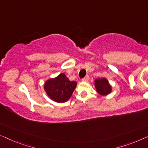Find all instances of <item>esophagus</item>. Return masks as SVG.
Returning <instances> with one entry per match:
<instances>
[{"mask_svg": "<svg viewBox=\"0 0 148 148\" xmlns=\"http://www.w3.org/2000/svg\"><path fill=\"white\" fill-rule=\"evenodd\" d=\"M89 79H90V77H89V76H88V75H87V76H86L84 78L82 79V80L85 81V82H87V81L89 80Z\"/></svg>", "mask_w": 148, "mask_h": 148, "instance_id": "34e87169", "label": "esophagus"}]
</instances>
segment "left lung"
I'll return each instance as SVG.
<instances>
[{"instance_id": "8db88e82", "label": "left lung", "mask_w": 148, "mask_h": 148, "mask_svg": "<svg viewBox=\"0 0 148 148\" xmlns=\"http://www.w3.org/2000/svg\"><path fill=\"white\" fill-rule=\"evenodd\" d=\"M95 86L97 92L102 96L108 95L112 91V87L106 78H99L95 80Z\"/></svg>"}]
</instances>
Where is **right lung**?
<instances>
[{"label":"right lung","mask_w":148,"mask_h":148,"mask_svg":"<svg viewBox=\"0 0 148 148\" xmlns=\"http://www.w3.org/2000/svg\"><path fill=\"white\" fill-rule=\"evenodd\" d=\"M76 84V82L70 81L62 73L56 78L46 81L45 84V90L52 100L62 103L69 100Z\"/></svg>","instance_id":"right-lung-1"}]
</instances>
